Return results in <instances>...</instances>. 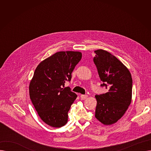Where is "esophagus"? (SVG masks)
<instances>
[{
    "label": "esophagus",
    "instance_id": "esophagus-1",
    "mask_svg": "<svg viewBox=\"0 0 151 151\" xmlns=\"http://www.w3.org/2000/svg\"><path fill=\"white\" fill-rule=\"evenodd\" d=\"M88 96H87V95H81V99L82 100H85V99H86L87 98H88Z\"/></svg>",
    "mask_w": 151,
    "mask_h": 151
}]
</instances>
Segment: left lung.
<instances>
[{"mask_svg":"<svg viewBox=\"0 0 151 151\" xmlns=\"http://www.w3.org/2000/svg\"><path fill=\"white\" fill-rule=\"evenodd\" d=\"M94 52L93 62L104 82L101 86L107 87V84L109 86L108 92L95 96L97 100L95 117L103 124L112 125L124 116L131 104L132 75L123 63L109 52L104 50Z\"/></svg>","mask_w":151,"mask_h":151,"instance_id":"8db88e82","label":"left lung"}]
</instances>
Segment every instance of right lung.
Masks as SVG:
<instances>
[{
	"mask_svg": "<svg viewBox=\"0 0 151 151\" xmlns=\"http://www.w3.org/2000/svg\"><path fill=\"white\" fill-rule=\"evenodd\" d=\"M82 58L79 51H59L39 63L29 84V96L41 119L52 127L68 122V112L77 95L65 86Z\"/></svg>",
	"mask_w": 151,
	"mask_h": 151,
	"instance_id": "1",
	"label": "right lung"
}]
</instances>
